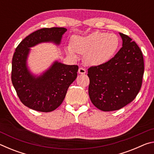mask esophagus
Instances as JSON below:
<instances>
[{
    "label": "esophagus",
    "instance_id": "1",
    "mask_svg": "<svg viewBox=\"0 0 154 154\" xmlns=\"http://www.w3.org/2000/svg\"><path fill=\"white\" fill-rule=\"evenodd\" d=\"M78 72H79V74L83 75L86 72V71H85V69H83V68H79V70H78Z\"/></svg>",
    "mask_w": 154,
    "mask_h": 154
}]
</instances>
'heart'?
Returning <instances> with one entry per match:
<instances>
[{
    "label": "heart",
    "mask_w": 154,
    "mask_h": 154,
    "mask_svg": "<svg viewBox=\"0 0 154 154\" xmlns=\"http://www.w3.org/2000/svg\"><path fill=\"white\" fill-rule=\"evenodd\" d=\"M118 36L113 33L94 32L86 36H77L72 41V47L66 51L77 58V54L85 55V60L91 66H100L108 62L119 48Z\"/></svg>",
    "instance_id": "1"
}]
</instances>
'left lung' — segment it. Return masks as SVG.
Returning a JSON list of instances; mask_svg holds the SVG:
<instances>
[{
    "mask_svg": "<svg viewBox=\"0 0 154 154\" xmlns=\"http://www.w3.org/2000/svg\"><path fill=\"white\" fill-rule=\"evenodd\" d=\"M119 34L122 48L116 56L106 63L88 70L90 98L96 108L103 111L118 110L131 103L142 85V52L131 38Z\"/></svg>",
    "mask_w": 154,
    "mask_h": 154,
    "instance_id": "1",
    "label": "left lung"
}]
</instances>
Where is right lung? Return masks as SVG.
<instances>
[{"instance_id": "1", "label": "right lung", "mask_w": 154, "mask_h": 154, "mask_svg": "<svg viewBox=\"0 0 154 154\" xmlns=\"http://www.w3.org/2000/svg\"><path fill=\"white\" fill-rule=\"evenodd\" d=\"M64 28H45L31 33L18 45L12 59L11 81L18 97L25 106L41 112L55 110L63 102L67 90L77 76V65L54 61L39 75L28 69L30 48L42 43L59 45Z\"/></svg>"}]
</instances>
